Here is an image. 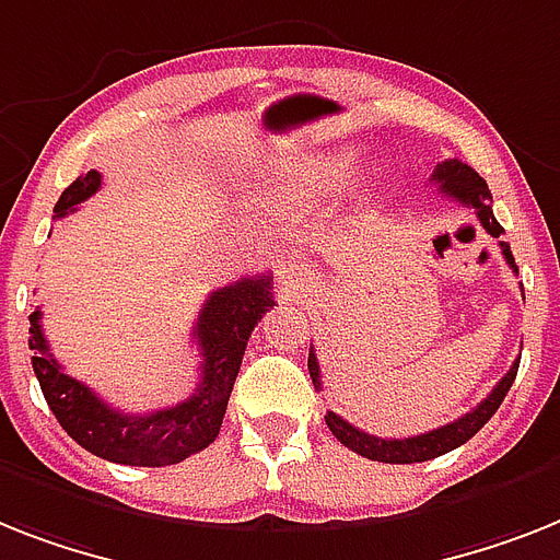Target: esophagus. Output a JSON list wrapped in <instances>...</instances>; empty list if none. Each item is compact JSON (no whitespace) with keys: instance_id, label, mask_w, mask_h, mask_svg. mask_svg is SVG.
Segmentation results:
<instances>
[{"instance_id":"34e87169","label":"esophagus","mask_w":560,"mask_h":560,"mask_svg":"<svg viewBox=\"0 0 560 560\" xmlns=\"http://www.w3.org/2000/svg\"><path fill=\"white\" fill-rule=\"evenodd\" d=\"M277 280H280L283 285H289V289H300V285H308V280H312V269H308L306 262H300L291 257V260L280 262Z\"/></svg>"}]
</instances>
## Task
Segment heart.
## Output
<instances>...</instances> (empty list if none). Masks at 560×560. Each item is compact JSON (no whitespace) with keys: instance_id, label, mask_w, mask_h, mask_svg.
<instances>
[{"instance_id":"obj_1","label":"heart","mask_w":560,"mask_h":560,"mask_svg":"<svg viewBox=\"0 0 560 560\" xmlns=\"http://www.w3.org/2000/svg\"><path fill=\"white\" fill-rule=\"evenodd\" d=\"M326 174H329V171H326Z\"/></svg>"}]
</instances>
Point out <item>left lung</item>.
Returning <instances> with one entry per match:
<instances>
[{"label": "left lung", "mask_w": 560, "mask_h": 560, "mask_svg": "<svg viewBox=\"0 0 560 560\" xmlns=\"http://www.w3.org/2000/svg\"><path fill=\"white\" fill-rule=\"evenodd\" d=\"M432 183L441 188L443 197H452L460 206L472 208L475 217L480 220V225L487 229V234L492 237H501L503 225L498 223L495 214H492V194H489L487 183L480 177L472 165L460 163V160H443L441 165L432 174ZM503 260L510 262V269L518 275V266H515V257H512L510 246L501 240ZM518 363L515 360L512 369L501 377L495 389L489 392V397H483L472 412H466L464 418H457L455 423H446L441 429H432L427 435L415 438H374L363 429L352 427L349 420H343L340 415L326 412V427L331 429V435L337 441L349 446L358 455L369 457V460H381V464H420V460H432V457H441L446 452L457 450L460 443H466L472 435H478L483 423H487L492 415L498 412V406L503 404V397L510 392L515 374H518ZM308 374H312L314 389H323L320 383V366H317V358H314V349H308Z\"/></svg>", "instance_id": "left-lung-1"}]
</instances>
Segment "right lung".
Returning a JSON list of instances; mask_svg holds the SVG:
<instances>
[{"instance_id":"obj_1","label":"right lung","mask_w":560,"mask_h":560,"mask_svg":"<svg viewBox=\"0 0 560 560\" xmlns=\"http://www.w3.org/2000/svg\"><path fill=\"white\" fill-rule=\"evenodd\" d=\"M103 174L88 171L65 188L54 206V217L71 214L73 208L100 191ZM275 306L271 277H240L234 285L211 291L194 326V343L200 360V383L183 404L148 415H125L96 397L85 383L65 374L50 354L42 331V312H31L27 346L34 349V374L57 415L59 427L91 455L125 466H171L214 443L223 427L225 406L237 381L246 343L262 314Z\"/></svg>"}]
</instances>
